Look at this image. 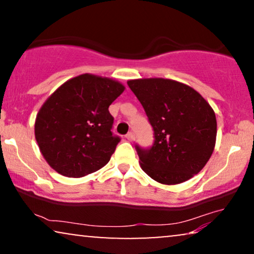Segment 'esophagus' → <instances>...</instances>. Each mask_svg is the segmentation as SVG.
I'll return each instance as SVG.
<instances>
[{
    "mask_svg": "<svg viewBox=\"0 0 254 254\" xmlns=\"http://www.w3.org/2000/svg\"><path fill=\"white\" fill-rule=\"evenodd\" d=\"M125 137H126L127 140L129 141V142H131V141H134V140H135V135H134L133 131H129V133H128Z\"/></svg>",
    "mask_w": 254,
    "mask_h": 254,
    "instance_id": "34e87169",
    "label": "esophagus"
}]
</instances>
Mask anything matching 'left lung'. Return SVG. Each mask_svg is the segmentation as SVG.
Instances as JSON below:
<instances>
[{
	"label": "left lung",
	"instance_id": "obj_1",
	"mask_svg": "<svg viewBox=\"0 0 254 254\" xmlns=\"http://www.w3.org/2000/svg\"><path fill=\"white\" fill-rule=\"evenodd\" d=\"M127 84L154 129L151 148L135 147L142 170L164 185L199 173L213 154L217 133L216 117L207 100L173 79H130Z\"/></svg>",
	"mask_w": 254,
	"mask_h": 254
}]
</instances>
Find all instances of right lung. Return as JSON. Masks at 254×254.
Masks as SVG:
<instances>
[{"label":"right lung","mask_w":254,"mask_h":254,"mask_svg":"<svg viewBox=\"0 0 254 254\" xmlns=\"http://www.w3.org/2000/svg\"><path fill=\"white\" fill-rule=\"evenodd\" d=\"M114 79L83 74L48 97L37 114L34 135L44 158L58 173L79 178L109 163L120 142L109 106L124 92Z\"/></svg>","instance_id":"1"}]
</instances>
